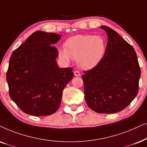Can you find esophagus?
I'll return each instance as SVG.
<instances>
[{
    "label": "esophagus",
    "mask_w": 147,
    "mask_h": 147,
    "mask_svg": "<svg viewBox=\"0 0 147 147\" xmlns=\"http://www.w3.org/2000/svg\"><path fill=\"white\" fill-rule=\"evenodd\" d=\"M74 75H75V76H77V77H79V76H81V73H80V72L76 70V71L74 72Z\"/></svg>",
    "instance_id": "34e87169"
}]
</instances>
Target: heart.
<instances>
[{
  "mask_svg": "<svg viewBox=\"0 0 147 147\" xmlns=\"http://www.w3.org/2000/svg\"><path fill=\"white\" fill-rule=\"evenodd\" d=\"M58 50V55L66 62L77 60L80 67L89 70L95 67L104 58L107 42L100 36L79 34L70 37Z\"/></svg>",
  "mask_w": 147,
  "mask_h": 147,
  "instance_id": "obj_1",
  "label": "heart"
}]
</instances>
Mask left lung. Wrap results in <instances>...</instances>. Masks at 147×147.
Listing matches in <instances>:
<instances>
[{"label": "left lung", "instance_id": "left-lung-1", "mask_svg": "<svg viewBox=\"0 0 147 147\" xmlns=\"http://www.w3.org/2000/svg\"><path fill=\"white\" fill-rule=\"evenodd\" d=\"M101 28L108 37L106 53L95 67L83 72L85 98L95 112L116 113L137 95L141 72L133 47L113 29Z\"/></svg>", "mask_w": 147, "mask_h": 147}]
</instances>
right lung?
I'll use <instances>...</instances> for the list:
<instances>
[{
	"instance_id": "1",
	"label": "right lung",
	"mask_w": 147,
	"mask_h": 147,
	"mask_svg": "<svg viewBox=\"0 0 147 147\" xmlns=\"http://www.w3.org/2000/svg\"><path fill=\"white\" fill-rule=\"evenodd\" d=\"M61 36L37 31L11 54L7 72L9 95L27 114L44 116L57 111L62 91L73 78L72 68H59L54 45Z\"/></svg>"
}]
</instances>
